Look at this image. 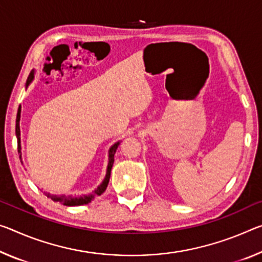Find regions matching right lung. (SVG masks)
I'll use <instances>...</instances> for the list:
<instances>
[{"label": "right lung", "mask_w": 262, "mask_h": 262, "mask_svg": "<svg viewBox=\"0 0 262 262\" xmlns=\"http://www.w3.org/2000/svg\"><path fill=\"white\" fill-rule=\"evenodd\" d=\"M32 78H34V72H31L30 74H29V78H28V80H27V86L30 84L31 80H32ZM19 118H20V106H19L18 112H17V116H16V136H17V149H18L19 159H20ZM118 146H119V142H116L114 146L111 147V149H110V162H108V167H107L106 177H105V180H103L102 183L98 186V189L93 191V193L87 194V196H80V197H70V196L68 197V196H64V194H60V196H56V194H50V193H45V194H47L48 198L52 199L53 202L63 203L64 205H68V206L84 205V204H87V203H90L93 198H95L97 196H100L102 192H105L107 185H108L110 177H111V170H112V167H113V163H114V154L116 151V149H118ZM20 162H22V161H20Z\"/></svg>", "instance_id": "obj_1"}]
</instances>
